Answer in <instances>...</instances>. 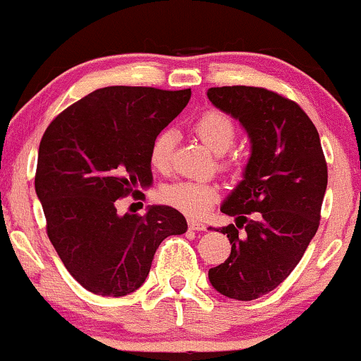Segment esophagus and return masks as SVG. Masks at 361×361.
I'll return each mask as SVG.
<instances>
[{
    "instance_id": "obj_1",
    "label": "esophagus",
    "mask_w": 361,
    "mask_h": 361,
    "mask_svg": "<svg viewBox=\"0 0 361 361\" xmlns=\"http://www.w3.org/2000/svg\"><path fill=\"white\" fill-rule=\"evenodd\" d=\"M189 228H191V231H204V228H207V224L201 222V220L191 219L189 220Z\"/></svg>"
}]
</instances>
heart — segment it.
Returning <instances> with one entry per match:
<instances>
[{
  "label": "heart",
  "instance_id": "b5f03b06",
  "mask_svg": "<svg viewBox=\"0 0 361 361\" xmlns=\"http://www.w3.org/2000/svg\"><path fill=\"white\" fill-rule=\"evenodd\" d=\"M192 133L213 153L224 154L235 141V126L224 111L208 110L201 114L192 123ZM173 135L164 130L157 135L149 149V164L157 172H166L172 164ZM219 197V188L203 180H177L165 185L161 201L177 208L185 215H204Z\"/></svg>",
  "mask_w": 361,
  "mask_h": 361
}]
</instances>
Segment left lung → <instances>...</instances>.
I'll return each mask as SVG.
<instances>
[{
	"label": "left lung",
	"instance_id": "1",
	"mask_svg": "<svg viewBox=\"0 0 361 361\" xmlns=\"http://www.w3.org/2000/svg\"><path fill=\"white\" fill-rule=\"evenodd\" d=\"M207 94L241 122L251 142L243 180L220 207L238 216V227L219 231L227 234L231 255L208 279L224 296L251 301L286 281L315 235L327 164L319 133L298 103L250 86L210 87Z\"/></svg>",
	"mask_w": 361,
	"mask_h": 361
}]
</instances>
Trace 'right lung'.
<instances>
[{"mask_svg":"<svg viewBox=\"0 0 361 361\" xmlns=\"http://www.w3.org/2000/svg\"><path fill=\"white\" fill-rule=\"evenodd\" d=\"M189 98L191 89H96L61 111L42 135L36 195L48 238L65 269L91 293H134L160 243L188 231L172 207L154 204L141 216L118 215L115 204L129 192L141 196L137 185H151V145Z\"/></svg>","mask_w":361,"mask_h":361,"instance_id":"right-lung-1","label":"right lung"}]
</instances>
